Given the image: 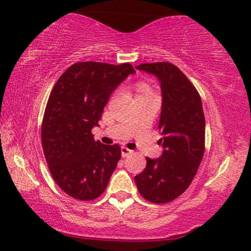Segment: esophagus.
<instances>
[{"mask_svg": "<svg viewBox=\"0 0 251 251\" xmlns=\"http://www.w3.org/2000/svg\"><path fill=\"white\" fill-rule=\"evenodd\" d=\"M132 153V151L131 150H129V149H126V147H121V155L123 156V157H126L128 155H130V154Z\"/></svg>", "mask_w": 251, "mask_h": 251, "instance_id": "esophagus-1", "label": "esophagus"}]
</instances>
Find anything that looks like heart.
<instances>
[{"label":"heart","mask_w":251,"mask_h":251,"mask_svg":"<svg viewBox=\"0 0 251 251\" xmlns=\"http://www.w3.org/2000/svg\"><path fill=\"white\" fill-rule=\"evenodd\" d=\"M137 89H138V92H139V94H144V92L150 91L149 87H147V85H146L145 83H139V84H138V87H137Z\"/></svg>","instance_id":"obj_1"}]
</instances>
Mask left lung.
<instances>
[{
  "mask_svg": "<svg viewBox=\"0 0 251 251\" xmlns=\"http://www.w3.org/2000/svg\"><path fill=\"white\" fill-rule=\"evenodd\" d=\"M137 70L157 78L162 94L159 130L162 154L146 157L135 181L143 198L166 203L190 186L204 153L205 120L200 95L179 68L170 63L142 64Z\"/></svg>",
  "mask_w": 251,
  "mask_h": 251,
  "instance_id": "1",
  "label": "left lung"
}]
</instances>
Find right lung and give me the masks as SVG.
Here are the masks:
<instances>
[{
  "instance_id": "obj_1",
  "label": "right lung",
  "mask_w": 251,
  "mask_h": 251,
  "mask_svg": "<svg viewBox=\"0 0 251 251\" xmlns=\"http://www.w3.org/2000/svg\"><path fill=\"white\" fill-rule=\"evenodd\" d=\"M135 73L130 64L84 61L68 67L54 84L41 137L54 181L72 198L94 200L107 187L121 150L96 142L91 129L98 126L113 91Z\"/></svg>"
}]
</instances>
